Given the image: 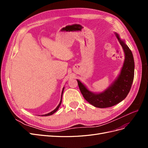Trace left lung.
<instances>
[{"label": "left lung", "instance_id": "8db88e82", "mask_svg": "<svg viewBox=\"0 0 148 148\" xmlns=\"http://www.w3.org/2000/svg\"><path fill=\"white\" fill-rule=\"evenodd\" d=\"M124 52L125 60L118 77L104 91L94 92L86 88L79 79H77L79 90L89 104L98 108H106L119 104L129 93L134 78L135 62L133 53L124 40L115 33Z\"/></svg>", "mask_w": 148, "mask_h": 148}]
</instances>
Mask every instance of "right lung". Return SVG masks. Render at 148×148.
Returning a JSON list of instances; mask_svg holds the SVG:
<instances>
[{"label":"right lung","mask_w":148,"mask_h":148,"mask_svg":"<svg viewBox=\"0 0 148 148\" xmlns=\"http://www.w3.org/2000/svg\"><path fill=\"white\" fill-rule=\"evenodd\" d=\"M64 88L65 87H64L63 88V89H62V95H61V99H60V103H59V104L57 106V107H56V108L53 110H52V112H49V113H48V114H44V115H42V116H49V115H52L53 114H54L56 112H57V110H58V109H59V107H60V104H61V103H62V95H63V92H64Z\"/></svg>","instance_id":"add662e5"}]
</instances>
